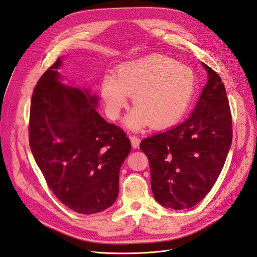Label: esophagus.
Returning <instances> with one entry per match:
<instances>
[{"instance_id":"1","label":"esophagus","mask_w":257,"mask_h":257,"mask_svg":"<svg viewBox=\"0 0 257 257\" xmlns=\"http://www.w3.org/2000/svg\"><path fill=\"white\" fill-rule=\"evenodd\" d=\"M130 139H131V144H132V147L133 148H138L139 147V144H141V139H139L137 136L135 135H131L130 136Z\"/></svg>"}]
</instances>
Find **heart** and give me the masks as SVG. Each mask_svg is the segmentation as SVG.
<instances>
[{
	"label": "heart",
	"mask_w": 257,
	"mask_h": 257,
	"mask_svg": "<svg viewBox=\"0 0 257 257\" xmlns=\"http://www.w3.org/2000/svg\"><path fill=\"white\" fill-rule=\"evenodd\" d=\"M196 88V76L188 65L164 56L148 57L121 64L114 76H106L100 95L107 115L116 120L133 96L136 107L125 119L127 127L149 124L163 130L180 121L188 111Z\"/></svg>",
	"instance_id": "obj_1"
}]
</instances>
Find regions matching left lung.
Masks as SVG:
<instances>
[{"mask_svg": "<svg viewBox=\"0 0 257 257\" xmlns=\"http://www.w3.org/2000/svg\"><path fill=\"white\" fill-rule=\"evenodd\" d=\"M204 67L209 80L190 118L141 143L149 161L154 198L175 210L192 208L207 195L231 145L232 120L224 83L211 67Z\"/></svg>", "mask_w": 257, "mask_h": 257, "instance_id": "left-lung-1", "label": "left lung"}]
</instances>
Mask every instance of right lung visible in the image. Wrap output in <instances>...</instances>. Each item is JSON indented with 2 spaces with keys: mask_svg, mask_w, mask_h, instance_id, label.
Segmentation results:
<instances>
[{
  "mask_svg": "<svg viewBox=\"0 0 257 257\" xmlns=\"http://www.w3.org/2000/svg\"><path fill=\"white\" fill-rule=\"evenodd\" d=\"M59 58L33 90L29 143L56 197L82 214L110 207L119 172L131 151L125 132L95 110L97 97L59 82Z\"/></svg>",
  "mask_w": 257,
  "mask_h": 257,
  "instance_id": "right-lung-1",
  "label": "right lung"
}]
</instances>
